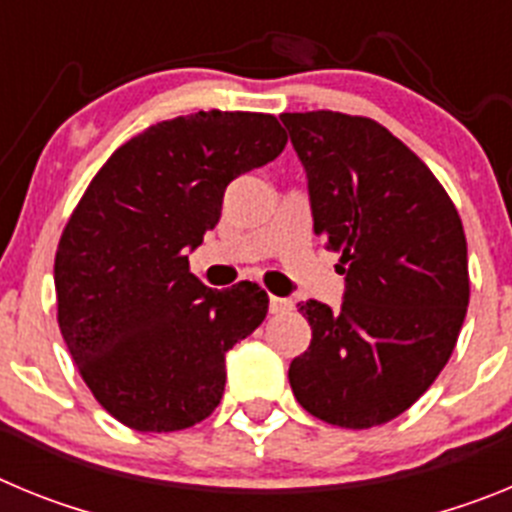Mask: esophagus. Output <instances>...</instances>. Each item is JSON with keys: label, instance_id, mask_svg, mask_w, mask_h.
Masks as SVG:
<instances>
[{"label": "esophagus", "instance_id": "34e87169", "mask_svg": "<svg viewBox=\"0 0 512 512\" xmlns=\"http://www.w3.org/2000/svg\"><path fill=\"white\" fill-rule=\"evenodd\" d=\"M269 310L274 312V315H282V312H289L292 310V302L287 300V297H269Z\"/></svg>", "mask_w": 512, "mask_h": 512}]
</instances>
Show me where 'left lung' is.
<instances>
[{"mask_svg":"<svg viewBox=\"0 0 512 512\" xmlns=\"http://www.w3.org/2000/svg\"><path fill=\"white\" fill-rule=\"evenodd\" d=\"M279 117L307 171L312 230L346 274L341 310L300 305L312 341L289 384L330 425L390 423L454 354L469 305L464 225L433 171L372 117Z\"/></svg>","mask_w":512,"mask_h":512,"instance_id":"8db88e82","label":"left lung"}]
</instances>
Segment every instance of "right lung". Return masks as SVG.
I'll use <instances>...</instances> for the list:
<instances>
[{"label": "right lung", "instance_id": "obj_1", "mask_svg": "<svg viewBox=\"0 0 512 512\" xmlns=\"http://www.w3.org/2000/svg\"><path fill=\"white\" fill-rule=\"evenodd\" d=\"M287 133L264 112H194L122 143L58 241V328L94 400L143 433L192 428L220 405L225 354L266 318L256 282L210 289L189 271L235 176Z\"/></svg>", "mask_w": 512, "mask_h": 512}]
</instances>
